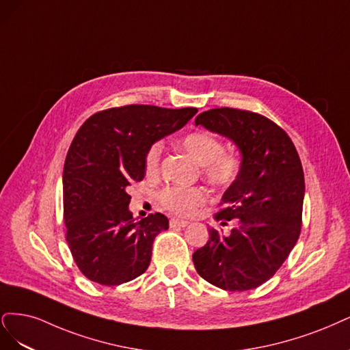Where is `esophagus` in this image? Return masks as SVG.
<instances>
[{
	"label": "esophagus",
	"instance_id": "1",
	"mask_svg": "<svg viewBox=\"0 0 350 350\" xmlns=\"http://www.w3.org/2000/svg\"><path fill=\"white\" fill-rule=\"evenodd\" d=\"M187 224H189V221H185V219H180V218H172V219H170V227H172V228H176V227H180V228H185Z\"/></svg>",
	"mask_w": 350,
	"mask_h": 350
}]
</instances>
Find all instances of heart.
<instances>
[{
    "label": "heart",
    "instance_id": "heart-1",
    "mask_svg": "<svg viewBox=\"0 0 350 350\" xmlns=\"http://www.w3.org/2000/svg\"><path fill=\"white\" fill-rule=\"evenodd\" d=\"M182 148L202 167V174L215 187H230L239 178L241 164L234 154L224 151L222 142L208 132H190L180 141ZM161 144H152L145 154V172L157 174L160 168ZM161 205L177 215L189 217L208 200V195L200 187H165L160 191Z\"/></svg>",
    "mask_w": 350,
    "mask_h": 350
}]
</instances>
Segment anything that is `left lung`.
I'll return each instance as SVG.
<instances>
[{"mask_svg":"<svg viewBox=\"0 0 350 350\" xmlns=\"http://www.w3.org/2000/svg\"><path fill=\"white\" fill-rule=\"evenodd\" d=\"M196 125L232 141L241 152L239 178L222 195L217 221L228 235L209 228L193 253L198 273L224 291H249L272 278L301 232L306 193L299 155L288 133L253 111L221 107L200 113Z\"/></svg>","mask_w":350,"mask_h":350,"instance_id":"left-lung-1","label":"left lung"}]
</instances>
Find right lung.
Returning <instances> with one entry per match:
<instances>
[{
  "label": "right lung",
  "mask_w": 350,
  "mask_h": 350,
  "mask_svg": "<svg viewBox=\"0 0 350 350\" xmlns=\"http://www.w3.org/2000/svg\"><path fill=\"white\" fill-rule=\"evenodd\" d=\"M196 113L129 105L98 111L78 129L64 165V221L74 262L90 280L115 286L148 269L168 219L157 212L135 221L128 189L145 177L150 146Z\"/></svg>",
  "instance_id": "1"
}]
</instances>
